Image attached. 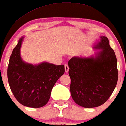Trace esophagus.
<instances>
[{"mask_svg":"<svg viewBox=\"0 0 126 126\" xmlns=\"http://www.w3.org/2000/svg\"><path fill=\"white\" fill-rule=\"evenodd\" d=\"M65 72L67 73L69 71V67H68V64H65Z\"/></svg>","mask_w":126,"mask_h":126,"instance_id":"obj_1","label":"esophagus"}]
</instances>
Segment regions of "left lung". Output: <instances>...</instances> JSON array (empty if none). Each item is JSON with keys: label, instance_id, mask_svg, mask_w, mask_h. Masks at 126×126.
<instances>
[{"label": "left lung", "instance_id": "1", "mask_svg": "<svg viewBox=\"0 0 126 126\" xmlns=\"http://www.w3.org/2000/svg\"><path fill=\"white\" fill-rule=\"evenodd\" d=\"M94 49L101 51L89 57H74L68 61L70 91L73 100L85 108L107 101L118 80L117 58L107 37L100 36Z\"/></svg>", "mask_w": 126, "mask_h": 126}]
</instances>
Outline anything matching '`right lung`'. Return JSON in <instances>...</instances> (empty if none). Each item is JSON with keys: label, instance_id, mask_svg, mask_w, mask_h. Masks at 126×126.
<instances>
[{"label": "right lung", "instance_id": "1", "mask_svg": "<svg viewBox=\"0 0 126 126\" xmlns=\"http://www.w3.org/2000/svg\"><path fill=\"white\" fill-rule=\"evenodd\" d=\"M24 36L19 39L10 55L7 78L12 92L17 101L26 107H42L47 104L53 87L65 72L63 65L47 62L33 65L20 57Z\"/></svg>", "mask_w": 126, "mask_h": 126}]
</instances>
